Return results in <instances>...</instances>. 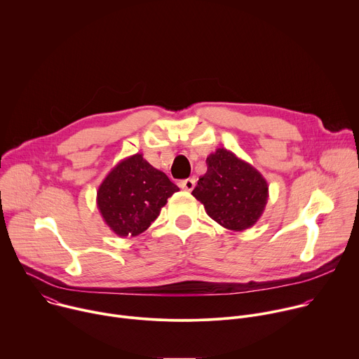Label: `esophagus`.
Returning <instances> with one entry per match:
<instances>
[{
	"label": "esophagus",
	"mask_w": 359,
	"mask_h": 359,
	"mask_svg": "<svg viewBox=\"0 0 359 359\" xmlns=\"http://www.w3.org/2000/svg\"><path fill=\"white\" fill-rule=\"evenodd\" d=\"M179 186L183 190H186V191H191L194 189V186H196V179H184V180H182L179 183Z\"/></svg>",
	"instance_id": "34e87169"
}]
</instances>
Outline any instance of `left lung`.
I'll return each mask as SVG.
<instances>
[{
	"mask_svg": "<svg viewBox=\"0 0 359 359\" xmlns=\"http://www.w3.org/2000/svg\"><path fill=\"white\" fill-rule=\"evenodd\" d=\"M206 163L208 172L191 191L206 213L233 231L257 223L269 200V184L263 175L224 147L210 153Z\"/></svg>",
	"mask_w": 359,
	"mask_h": 359,
	"instance_id": "1",
	"label": "left lung"
}]
</instances>
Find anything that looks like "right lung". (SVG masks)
I'll list each match as a JSON object with an SVG mask.
<instances>
[{"instance_id":"1","label":"right lung","mask_w":359,"mask_h":359,"mask_svg":"<svg viewBox=\"0 0 359 359\" xmlns=\"http://www.w3.org/2000/svg\"><path fill=\"white\" fill-rule=\"evenodd\" d=\"M179 187L136 153L121 161L100 183L97 209L108 227L119 237H135L147 230L161 215L168 198Z\"/></svg>"}]
</instances>
